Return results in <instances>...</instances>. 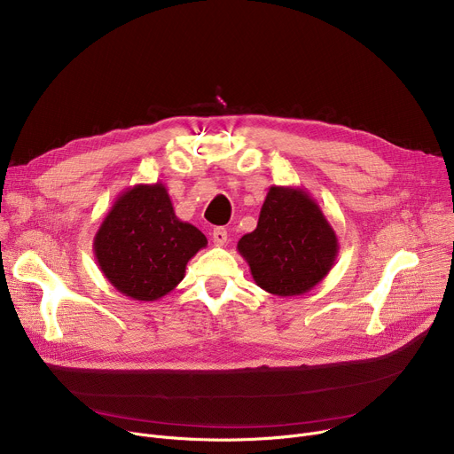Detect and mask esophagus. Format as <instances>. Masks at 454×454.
Here are the masks:
<instances>
[{
	"label": "esophagus",
	"mask_w": 454,
	"mask_h": 454,
	"mask_svg": "<svg viewBox=\"0 0 454 454\" xmlns=\"http://www.w3.org/2000/svg\"><path fill=\"white\" fill-rule=\"evenodd\" d=\"M213 241H215L216 247H223L227 243V231L223 227H216L213 231Z\"/></svg>",
	"instance_id": "esophagus-1"
}]
</instances>
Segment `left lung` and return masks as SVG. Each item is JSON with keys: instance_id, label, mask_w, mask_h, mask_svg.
I'll return each mask as SVG.
<instances>
[{"instance_id": "8db88e82", "label": "left lung", "mask_w": 454, "mask_h": 454, "mask_svg": "<svg viewBox=\"0 0 454 454\" xmlns=\"http://www.w3.org/2000/svg\"><path fill=\"white\" fill-rule=\"evenodd\" d=\"M338 251L336 232L320 205L298 187L272 185L256 229L238 241L254 284L284 298L315 289L333 269Z\"/></svg>"}]
</instances>
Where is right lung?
<instances>
[{"label":"right lung","mask_w":454,"mask_h":454,"mask_svg":"<svg viewBox=\"0 0 454 454\" xmlns=\"http://www.w3.org/2000/svg\"><path fill=\"white\" fill-rule=\"evenodd\" d=\"M99 270L121 294L154 301L168 294L185 276L189 260L207 238L174 215L161 182L134 185L121 192L94 236Z\"/></svg>","instance_id":"add662e5"}]
</instances>
